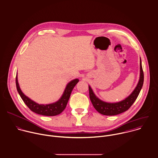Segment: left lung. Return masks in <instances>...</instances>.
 <instances>
[{"instance_id":"obj_1","label":"left lung","mask_w":158,"mask_h":158,"mask_svg":"<svg viewBox=\"0 0 158 158\" xmlns=\"http://www.w3.org/2000/svg\"><path fill=\"white\" fill-rule=\"evenodd\" d=\"M140 79L134 90L132 93L127 97L125 100L117 103H107L100 100L94 94L92 89L89 86V97L91 102L95 109L100 114L106 116H114L128 110L130 107L133 105L136 99L137 98L142 88L144 81V74L142 66V61L140 58Z\"/></svg>"}]
</instances>
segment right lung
Returning a JSON list of instances; mask_svg holds the SVG:
<instances>
[{"mask_svg": "<svg viewBox=\"0 0 158 158\" xmlns=\"http://www.w3.org/2000/svg\"><path fill=\"white\" fill-rule=\"evenodd\" d=\"M78 82L79 79H75L69 82L66 87L62 97L56 102L48 105H39L31 100L22 92L18 82L17 76H16V85L17 91L26 106L35 113L47 116H56L60 114L65 109L71 92Z\"/></svg>", "mask_w": 158, "mask_h": 158, "instance_id": "1", "label": "right lung"}]
</instances>
